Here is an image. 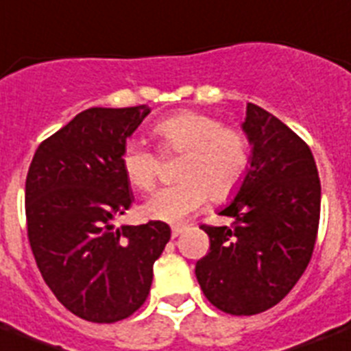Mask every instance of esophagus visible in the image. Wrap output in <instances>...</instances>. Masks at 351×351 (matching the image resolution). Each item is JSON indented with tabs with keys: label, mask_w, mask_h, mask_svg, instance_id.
<instances>
[{
	"label": "esophagus",
	"mask_w": 351,
	"mask_h": 351,
	"mask_svg": "<svg viewBox=\"0 0 351 351\" xmlns=\"http://www.w3.org/2000/svg\"><path fill=\"white\" fill-rule=\"evenodd\" d=\"M184 230H186V226H184V224H176V226H173V228H171V235H173V237H178V235H180Z\"/></svg>",
	"instance_id": "esophagus-1"
}]
</instances>
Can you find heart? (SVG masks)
Segmentation results:
<instances>
[{
  "mask_svg": "<svg viewBox=\"0 0 351 351\" xmlns=\"http://www.w3.org/2000/svg\"><path fill=\"white\" fill-rule=\"evenodd\" d=\"M154 132L165 152L182 154L178 178L160 187L141 206L152 221L180 223L197 211L210 195L226 199L239 187L250 162L247 136L239 128L224 127L219 117L184 110L156 123ZM121 169L136 189L154 186L158 156L141 141H128L121 151Z\"/></svg>",
  "mask_w": 351,
  "mask_h": 351,
  "instance_id": "b5f03b06",
  "label": "heart"
}]
</instances>
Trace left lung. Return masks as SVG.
<instances>
[{
  "mask_svg": "<svg viewBox=\"0 0 351 351\" xmlns=\"http://www.w3.org/2000/svg\"><path fill=\"white\" fill-rule=\"evenodd\" d=\"M243 130L252 145L250 165L219 213L234 223L200 226L210 252L195 267L206 298L237 317L287 296L309 265L320 219V178L306 141L252 103Z\"/></svg>",
  "mask_w": 351,
  "mask_h": 351,
  "instance_id": "left-lung-1",
  "label": "left lung"
}]
</instances>
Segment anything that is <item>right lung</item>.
Masks as SVG:
<instances>
[{
	"label": "right lung",
	"instance_id": "add662e5",
	"mask_svg": "<svg viewBox=\"0 0 351 351\" xmlns=\"http://www.w3.org/2000/svg\"><path fill=\"white\" fill-rule=\"evenodd\" d=\"M149 106L88 108L38 145L25 180L27 235L47 287L88 322L138 311L171 239L162 221L116 228L132 206L121 151Z\"/></svg>",
	"mask_w": 351,
	"mask_h": 351
}]
</instances>
